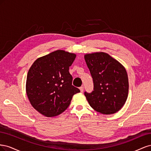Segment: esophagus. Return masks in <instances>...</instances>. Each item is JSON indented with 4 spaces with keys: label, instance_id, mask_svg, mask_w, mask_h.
I'll list each match as a JSON object with an SVG mask.
<instances>
[{
    "label": "esophagus",
    "instance_id": "34e87169",
    "mask_svg": "<svg viewBox=\"0 0 151 151\" xmlns=\"http://www.w3.org/2000/svg\"><path fill=\"white\" fill-rule=\"evenodd\" d=\"M79 89H80L81 93H83V92H84V87H83V86H81V88H79Z\"/></svg>",
    "mask_w": 151,
    "mask_h": 151
}]
</instances>
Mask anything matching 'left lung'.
Here are the masks:
<instances>
[{
  "instance_id": "8db88e82",
  "label": "left lung",
  "mask_w": 151,
  "mask_h": 151,
  "mask_svg": "<svg viewBox=\"0 0 151 151\" xmlns=\"http://www.w3.org/2000/svg\"><path fill=\"white\" fill-rule=\"evenodd\" d=\"M92 76L94 91L84 95L91 108L103 115L118 112L129 94V79L125 68L109 54L97 52L84 55Z\"/></svg>"
}]
</instances>
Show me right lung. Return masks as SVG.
Wrapping results in <instances>:
<instances>
[{"instance_id": "add662e5", "label": "right lung", "mask_w": 151, "mask_h": 151, "mask_svg": "<svg viewBox=\"0 0 151 151\" xmlns=\"http://www.w3.org/2000/svg\"><path fill=\"white\" fill-rule=\"evenodd\" d=\"M76 54L58 50L38 58L27 75L26 92L31 104L47 117L57 116L68 107L80 90L73 86L68 70Z\"/></svg>"}]
</instances>
